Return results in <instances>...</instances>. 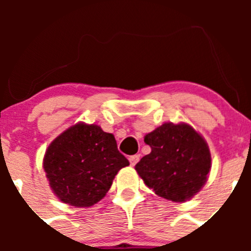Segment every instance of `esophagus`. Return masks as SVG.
I'll return each instance as SVG.
<instances>
[{"mask_svg":"<svg viewBox=\"0 0 251 251\" xmlns=\"http://www.w3.org/2000/svg\"><path fill=\"white\" fill-rule=\"evenodd\" d=\"M128 160H130V164L132 166H135L136 164L138 163V160H140V154H136V155H132L128 158Z\"/></svg>","mask_w":251,"mask_h":251,"instance_id":"1","label":"esophagus"}]
</instances>
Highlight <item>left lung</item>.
<instances>
[{
  "label": "left lung",
  "instance_id": "left-lung-1",
  "mask_svg": "<svg viewBox=\"0 0 251 251\" xmlns=\"http://www.w3.org/2000/svg\"><path fill=\"white\" fill-rule=\"evenodd\" d=\"M151 151L136 164L144 183L155 194L186 201L201 191L211 168L206 142L187 124L166 123L144 137Z\"/></svg>",
  "mask_w": 251,
  "mask_h": 251
}]
</instances>
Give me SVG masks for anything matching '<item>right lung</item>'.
<instances>
[{"mask_svg": "<svg viewBox=\"0 0 251 251\" xmlns=\"http://www.w3.org/2000/svg\"><path fill=\"white\" fill-rule=\"evenodd\" d=\"M127 165L114 136L93 124L68 128L50 144L44 158L52 191L63 203L76 207L100 201L118 171Z\"/></svg>", "mask_w": 251, "mask_h": 251, "instance_id": "add662e5", "label": "right lung"}]
</instances>
